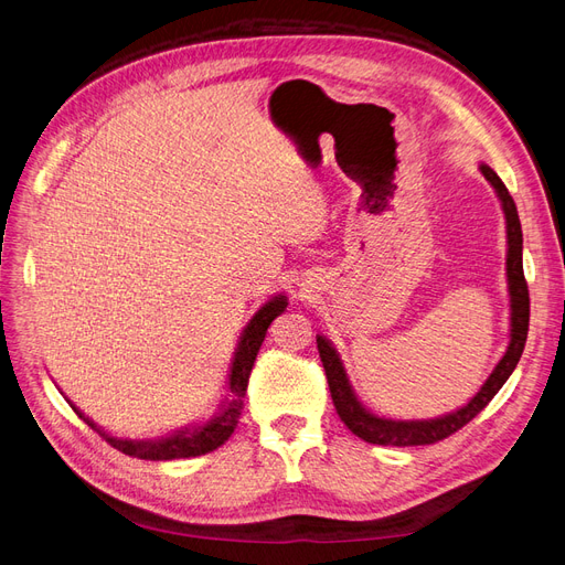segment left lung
Here are the masks:
<instances>
[{
    "instance_id": "8db88e82",
    "label": "left lung",
    "mask_w": 565,
    "mask_h": 565,
    "mask_svg": "<svg viewBox=\"0 0 565 565\" xmlns=\"http://www.w3.org/2000/svg\"><path fill=\"white\" fill-rule=\"evenodd\" d=\"M483 177L494 185L498 191L504 216H507V235H509V252H507V278H509V295H511V341L502 361L494 367V372L488 377V382L476 393L469 405L452 415H446L440 419L429 422H391L370 415L367 409L358 403L353 391L349 386L347 372L341 367V361L337 351L330 347V341L318 337V351L320 361L324 367V377H328L332 403L337 407V415L341 417L349 429L367 443L374 446H431L443 438L452 436L459 431L461 426L469 424L481 409L494 398V393L502 388V384L509 380V374L514 372L519 358L525 347L527 337V322H530V297H527V282L523 276V233H521V221L516 212V202L509 195L507 185L502 179L492 172L490 167L481 164Z\"/></svg>"
}]
</instances>
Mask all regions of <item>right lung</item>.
Instances as JSON below:
<instances>
[{"instance_id":"1","label":"right lung","mask_w":565,"mask_h":565,"mask_svg":"<svg viewBox=\"0 0 565 565\" xmlns=\"http://www.w3.org/2000/svg\"><path fill=\"white\" fill-rule=\"evenodd\" d=\"M285 309H287V299L280 295L273 301H268L266 306H262V311L249 320L247 330L241 339V347H237L235 358H233L231 384H228L231 401L224 407V413L214 417L210 424L198 426V429L179 431L174 436L160 438V440H122V438H113L100 429H96L94 422L84 417L79 409H75V413L84 422H87L92 429H96L98 436H104L106 443H110L115 450L125 452L129 457L160 461V459H181V457H198L204 452H212L218 446H224L237 426V419H241V413H243V398H245V391L249 384V374H252V367L256 361V353H259V349L264 344L268 324L276 320Z\"/></svg>"}]
</instances>
